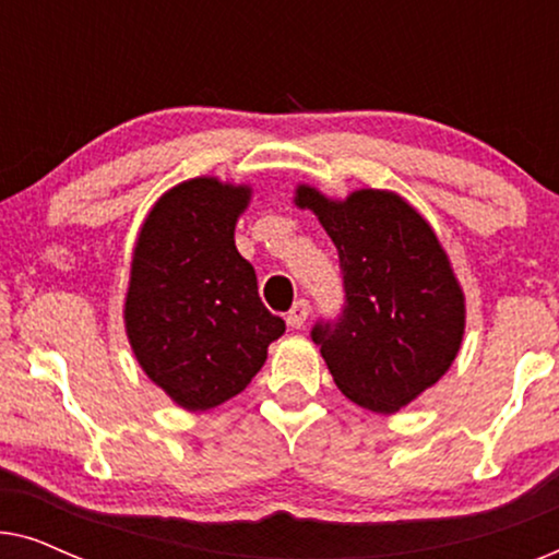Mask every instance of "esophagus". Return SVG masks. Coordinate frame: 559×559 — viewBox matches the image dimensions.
<instances>
[{
  "label": "esophagus",
  "instance_id": "esophagus-1",
  "mask_svg": "<svg viewBox=\"0 0 559 559\" xmlns=\"http://www.w3.org/2000/svg\"><path fill=\"white\" fill-rule=\"evenodd\" d=\"M310 316V302L308 300H297L293 305V310L287 312V325L289 328H302L305 320Z\"/></svg>",
  "mask_w": 559,
  "mask_h": 559
}]
</instances>
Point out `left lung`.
Here are the masks:
<instances>
[{"instance_id": "1", "label": "left lung", "mask_w": 559, "mask_h": 559, "mask_svg": "<svg viewBox=\"0 0 559 559\" xmlns=\"http://www.w3.org/2000/svg\"><path fill=\"white\" fill-rule=\"evenodd\" d=\"M341 259L346 305L320 320V346L335 386L358 407L392 415L430 389L455 361L465 297L432 226L392 190H354L331 201L297 186Z\"/></svg>"}]
</instances>
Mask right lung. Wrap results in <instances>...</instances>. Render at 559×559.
I'll return each instance as SVG.
<instances>
[{
	"label": "right lung",
	"instance_id": "obj_1",
	"mask_svg": "<svg viewBox=\"0 0 559 559\" xmlns=\"http://www.w3.org/2000/svg\"><path fill=\"white\" fill-rule=\"evenodd\" d=\"M249 198L247 186L186 180L152 205L136 236L127 335L142 371L182 409L205 412L243 392L285 333L234 243Z\"/></svg>",
	"mask_w": 559,
	"mask_h": 559
}]
</instances>
